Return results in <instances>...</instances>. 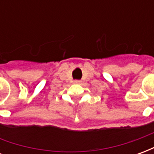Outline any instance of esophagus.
Listing matches in <instances>:
<instances>
[{"label": "esophagus", "mask_w": 154, "mask_h": 154, "mask_svg": "<svg viewBox=\"0 0 154 154\" xmlns=\"http://www.w3.org/2000/svg\"><path fill=\"white\" fill-rule=\"evenodd\" d=\"M78 82H79V81H78Z\"/></svg>", "instance_id": "1"}]
</instances>
